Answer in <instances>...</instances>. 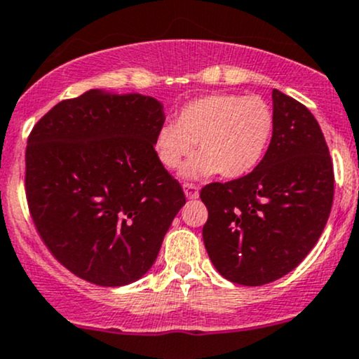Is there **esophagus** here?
Wrapping results in <instances>:
<instances>
[{"label":"esophagus","instance_id":"obj_1","mask_svg":"<svg viewBox=\"0 0 359 359\" xmlns=\"http://www.w3.org/2000/svg\"><path fill=\"white\" fill-rule=\"evenodd\" d=\"M183 189H184V195H187L188 200H196V198H198V188H196V184H193V183H184V184H183Z\"/></svg>","mask_w":359,"mask_h":359}]
</instances>
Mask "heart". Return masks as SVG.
<instances>
[{"mask_svg":"<svg viewBox=\"0 0 359 359\" xmlns=\"http://www.w3.org/2000/svg\"><path fill=\"white\" fill-rule=\"evenodd\" d=\"M273 130V114L262 97L212 94L191 100L176 122L158 129L154 149L168 170H176L195 151L200 156L184 175L198 178L220 172L240 178L260 163Z\"/></svg>","mask_w":359,"mask_h":359,"instance_id":"b5f03b06","label":"heart"}]
</instances>
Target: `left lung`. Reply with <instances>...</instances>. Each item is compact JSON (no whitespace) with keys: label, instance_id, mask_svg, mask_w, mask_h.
<instances>
[{"label":"left lung","instance_id":"1","mask_svg":"<svg viewBox=\"0 0 359 359\" xmlns=\"http://www.w3.org/2000/svg\"><path fill=\"white\" fill-rule=\"evenodd\" d=\"M273 130L255 170L210 183L203 242L225 279L264 285L297 267L330 218L334 171L326 139L309 109L273 88Z\"/></svg>","mask_w":359,"mask_h":359}]
</instances>
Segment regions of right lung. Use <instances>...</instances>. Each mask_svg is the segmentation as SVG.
<instances>
[{"mask_svg": "<svg viewBox=\"0 0 359 359\" xmlns=\"http://www.w3.org/2000/svg\"><path fill=\"white\" fill-rule=\"evenodd\" d=\"M161 102L88 90L62 100L28 136L25 191L38 235L80 279L119 287L154 264L187 203L154 137Z\"/></svg>", "mask_w": 359, "mask_h": 359, "instance_id": "add662e5", "label": "right lung"}]
</instances>
